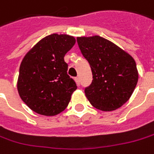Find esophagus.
<instances>
[{"mask_svg":"<svg viewBox=\"0 0 154 154\" xmlns=\"http://www.w3.org/2000/svg\"><path fill=\"white\" fill-rule=\"evenodd\" d=\"M74 80H75V81H76V83H77V85H78V86H80V85H81V80H80V77H76Z\"/></svg>","mask_w":154,"mask_h":154,"instance_id":"obj_1","label":"esophagus"}]
</instances>
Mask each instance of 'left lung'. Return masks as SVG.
Masks as SVG:
<instances>
[{"mask_svg":"<svg viewBox=\"0 0 154 154\" xmlns=\"http://www.w3.org/2000/svg\"><path fill=\"white\" fill-rule=\"evenodd\" d=\"M82 55L88 61L93 81L85 94L94 107L112 111L127 102L138 82L134 58L100 36L78 37Z\"/></svg>","mask_w":154,"mask_h":154,"instance_id":"8db88e82","label":"left lung"}]
</instances>
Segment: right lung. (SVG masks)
Masks as SVG:
<instances>
[{
  "label": "right lung",
  "mask_w": 154,
  "mask_h": 154,
  "mask_svg": "<svg viewBox=\"0 0 154 154\" xmlns=\"http://www.w3.org/2000/svg\"><path fill=\"white\" fill-rule=\"evenodd\" d=\"M74 43L73 36L53 34L40 41L22 60L18 92L35 112L54 116L67 106L77 86L67 74L64 56Z\"/></svg>",
  "instance_id": "right-lung-1"
}]
</instances>
